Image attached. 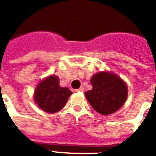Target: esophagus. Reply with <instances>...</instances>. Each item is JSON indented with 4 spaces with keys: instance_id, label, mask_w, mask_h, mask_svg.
Listing matches in <instances>:
<instances>
[{
    "instance_id": "1",
    "label": "esophagus",
    "mask_w": 156,
    "mask_h": 156,
    "mask_svg": "<svg viewBox=\"0 0 156 156\" xmlns=\"http://www.w3.org/2000/svg\"><path fill=\"white\" fill-rule=\"evenodd\" d=\"M84 91V88L83 87H81V88H79L78 89H76V92H83Z\"/></svg>"
}]
</instances>
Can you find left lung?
<instances>
[{
	"label": "left lung",
	"instance_id": "obj_1",
	"mask_svg": "<svg viewBox=\"0 0 156 156\" xmlns=\"http://www.w3.org/2000/svg\"><path fill=\"white\" fill-rule=\"evenodd\" d=\"M93 88L85 93L86 98L94 110L108 115L120 108L127 98V86L117 75L100 72L92 77Z\"/></svg>",
	"mask_w": 156,
	"mask_h": 156
}]
</instances>
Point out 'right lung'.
Returning a JSON list of instances; mask_svg holds the SVG:
<instances>
[{
    "label": "right lung",
    "instance_id": "obj_1",
    "mask_svg": "<svg viewBox=\"0 0 156 156\" xmlns=\"http://www.w3.org/2000/svg\"><path fill=\"white\" fill-rule=\"evenodd\" d=\"M72 94L68 88L59 86L57 76H50L37 85L35 90V102L43 111L53 114L61 110Z\"/></svg>",
    "mask_w": 156,
    "mask_h": 156
}]
</instances>
